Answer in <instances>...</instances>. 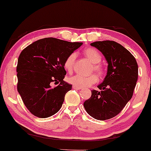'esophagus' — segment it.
<instances>
[{
	"label": "esophagus",
	"mask_w": 151,
	"mask_h": 151,
	"mask_svg": "<svg viewBox=\"0 0 151 151\" xmlns=\"http://www.w3.org/2000/svg\"><path fill=\"white\" fill-rule=\"evenodd\" d=\"M73 89H75V90H81V87L76 86V85H73Z\"/></svg>",
	"instance_id": "obj_1"
}]
</instances>
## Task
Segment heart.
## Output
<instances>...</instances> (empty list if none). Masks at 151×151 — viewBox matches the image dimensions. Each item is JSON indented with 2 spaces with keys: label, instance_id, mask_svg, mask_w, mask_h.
I'll use <instances>...</instances> for the list:
<instances>
[{
  "label": "heart",
  "instance_id": "heart-1",
  "mask_svg": "<svg viewBox=\"0 0 151 151\" xmlns=\"http://www.w3.org/2000/svg\"><path fill=\"white\" fill-rule=\"evenodd\" d=\"M83 54L93 64V68L96 74L101 77L104 73V68L99 62L101 60V55L96 49L92 47H87L83 50ZM76 59V54L73 52L70 54L65 59L64 66L67 71L71 72L73 69L74 64ZM68 82L73 85L80 87H87L94 84L97 82L98 78L95 74H90L88 76L76 75L68 78Z\"/></svg>",
  "mask_w": 151,
  "mask_h": 151
}]
</instances>
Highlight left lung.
Wrapping results in <instances>:
<instances>
[{"label": "left lung", "instance_id": "8db88e82", "mask_svg": "<svg viewBox=\"0 0 151 151\" xmlns=\"http://www.w3.org/2000/svg\"><path fill=\"white\" fill-rule=\"evenodd\" d=\"M99 50L108 63L107 74L83 105L90 116L106 120L116 116L132 97L138 79V64L134 56L120 44L111 40L90 44Z\"/></svg>", "mask_w": 151, "mask_h": 151}]
</instances>
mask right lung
<instances>
[{
  "label": "right lung",
  "instance_id": "right-lung-1",
  "mask_svg": "<svg viewBox=\"0 0 151 151\" xmlns=\"http://www.w3.org/2000/svg\"><path fill=\"white\" fill-rule=\"evenodd\" d=\"M83 42H70L54 38L33 42L18 58L17 90L24 105L35 116L45 118L60 110L72 85L64 81L65 59ZM52 82L59 83L55 88Z\"/></svg>",
  "mask_w": 151,
  "mask_h": 151
}]
</instances>
